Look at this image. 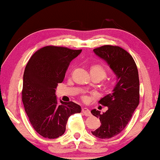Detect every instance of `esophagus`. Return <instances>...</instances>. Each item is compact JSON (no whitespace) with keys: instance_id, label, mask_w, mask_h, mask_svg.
Masks as SVG:
<instances>
[{"instance_id":"1","label":"esophagus","mask_w":160,"mask_h":160,"mask_svg":"<svg viewBox=\"0 0 160 160\" xmlns=\"http://www.w3.org/2000/svg\"><path fill=\"white\" fill-rule=\"evenodd\" d=\"M82 112L83 114V115H85V116H87V117H89V116H91V115H92V114H91L90 111L87 109V108L83 107L82 110Z\"/></svg>"}]
</instances>
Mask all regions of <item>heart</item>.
I'll use <instances>...</instances> for the list:
<instances>
[{
  "label": "heart",
  "mask_w": 160,
  "mask_h": 160,
  "mask_svg": "<svg viewBox=\"0 0 160 160\" xmlns=\"http://www.w3.org/2000/svg\"><path fill=\"white\" fill-rule=\"evenodd\" d=\"M90 73L92 78H97L101 81L106 78L107 75V71L104 66L101 64H93L90 67ZM113 87L112 83L107 82L103 85V88L106 91L111 90ZM83 99L86 100V97H83Z\"/></svg>",
  "instance_id": "b5f03b06"
}]
</instances>
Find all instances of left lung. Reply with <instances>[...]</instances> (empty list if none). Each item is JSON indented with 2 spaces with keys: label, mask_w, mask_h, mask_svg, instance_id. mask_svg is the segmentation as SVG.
Here are the masks:
<instances>
[{
  "label": "left lung",
  "mask_w": 160,
  "mask_h": 160,
  "mask_svg": "<svg viewBox=\"0 0 160 160\" xmlns=\"http://www.w3.org/2000/svg\"><path fill=\"white\" fill-rule=\"evenodd\" d=\"M94 53L107 61L117 76V83L112 94L99 103L107 107L105 113L92 110L99 118L101 126L92 132L100 139H110L124 129L139 103V80L136 63L132 56L118 46L104 45L94 49Z\"/></svg>",
  "instance_id": "left-lung-1"
}]
</instances>
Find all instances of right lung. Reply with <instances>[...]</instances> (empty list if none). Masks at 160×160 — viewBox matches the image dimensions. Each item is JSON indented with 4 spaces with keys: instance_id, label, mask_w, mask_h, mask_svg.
Wrapping results in <instances>:
<instances>
[{
    "instance_id": "add662e5",
    "label": "right lung",
    "mask_w": 160,
    "mask_h": 160,
    "mask_svg": "<svg viewBox=\"0 0 160 160\" xmlns=\"http://www.w3.org/2000/svg\"><path fill=\"white\" fill-rule=\"evenodd\" d=\"M82 52L63 46H47L29 59L23 73L22 102L35 131L48 139L61 137L71 115L81 112L73 102L58 104L56 88L63 81L71 61Z\"/></svg>"
}]
</instances>
